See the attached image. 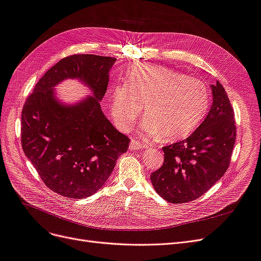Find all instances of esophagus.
I'll list each match as a JSON object with an SVG mask.
<instances>
[{"mask_svg":"<svg viewBox=\"0 0 261 261\" xmlns=\"http://www.w3.org/2000/svg\"><path fill=\"white\" fill-rule=\"evenodd\" d=\"M129 147L133 150H143L144 148H146L143 144L140 143V141H137V140H132Z\"/></svg>","mask_w":261,"mask_h":261,"instance_id":"obj_1","label":"esophagus"}]
</instances>
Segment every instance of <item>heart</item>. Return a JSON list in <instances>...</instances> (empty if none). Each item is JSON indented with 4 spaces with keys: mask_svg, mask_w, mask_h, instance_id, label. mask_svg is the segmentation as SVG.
I'll return each instance as SVG.
<instances>
[{
    "mask_svg": "<svg viewBox=\"0 0 261 261\" xmlns=\"http://www.w3.org/2000/svg\"><path fill=\"white\" fill-rule=\"evenodd\" d=\"M143 106L140 128L149 136L176 140L193 133L209 108L207 87L200 81L160 65L137 64L127 81L113 86L111 113L125 129L136 120Z\"/></svg>",
    "mask_w": 261,
    "mask_h": 261,
    "instance_id": "obj_1",
    "label": "heart"
}]
</instances>
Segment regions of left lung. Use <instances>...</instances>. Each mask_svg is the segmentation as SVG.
I'll return each instance as SVG.
<instances>
[{
  "label": "left lung",
  "mask_w": 261,
  "mask_h": 261,
  "mask_svg": "<svg viewBox=\"0 0 261 261\" xmlns=\"http://www.w3.org/2000/svg\"><path fill=\"white\" fill-rule=\"evenodd\" d=\"M212 106L191 136L162 148V167L150 175L155 192L171 203L199 198L224 175L235 145L234 110L219 82L211 86Z\"/></svg>",
  "instance_id": "left-lung-1"
}]
</instances>
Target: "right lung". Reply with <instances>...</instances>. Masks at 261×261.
Returning a JSON list of instances; mask_svg holds the SVG:
<instances>
[{
  "label": "right lung",
  "mask_w": 261,
  "mask_h": 261,
  "mask_svg": "<svg viewBox=\"0 0 261 261\" xmlns=\"http://www.w3.org/2000/svg\"><path fill=\"white\" fill-rule=\"evenodd\" d=\"M116 59L74 54L62 59L37 83L21 111V146L43 183L67 198L89 197L111 175L129 138L103 114L100 101ZM78 79L92 96L76 105L61 104L54 87Z\"/></svg>",
  "instance_id": "right-lung-1"
}]
</instances>
